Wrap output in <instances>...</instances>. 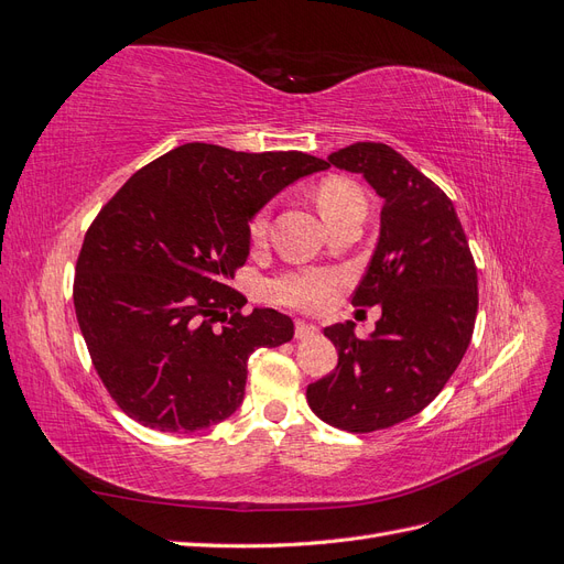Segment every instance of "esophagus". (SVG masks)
Returning <instances> with one entry per match:
<instances>
[{
  "label": "esophagus",
  "instance_id": "esophagus-1",
  "mask_svg": "<svg viewBox=\"0 0 564 564\" xmlns=\"http://www.w3.org/2000/svg\"><path fill=\"white\" fill-rule=\"evenodd\" d=\"M319 334V329L315 327V324H308V322H296V329H294V336L299 338V340H305V338H313V336H317Z\"/></svg>",
  "mask_w": 564,
  "mask_h": 564
}]
</instances>
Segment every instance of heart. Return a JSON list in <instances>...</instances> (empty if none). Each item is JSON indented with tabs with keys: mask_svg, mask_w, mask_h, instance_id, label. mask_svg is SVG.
<instances>
[{
	"mask_svg": "<svg viewBox=\"0 0 564 564\" xmlns=\"http://www.w3.org/2000/svg\"><path fill=\"white\" fill-rule=\"evenodd\" d=\"M315 202L322 216L327 218L346 207L365 204V195L352 181L329 176L317 185ZM268 226L265 212H259L249 220V242L253 247H261L268 240ZM338 284L340 280L332 270H289L268 284V296L270 301L303 313H322L329 305Z\"/></svg>",
	"mask_w": 564,
	"mask_h": 564,
	"instance_id": "heart-1",
	"label": "heart"
}]
</instances>
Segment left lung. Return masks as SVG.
Returning a JSON list of instances; mask_svg holds the SVG:
<instances>
[{"label":"left lung","mask_w":564,"mask_h":564,"mask_svg":"<svg viewBox=\"0 0 564 564\" xmlns=\"http://www.w3.org/2000/svg\"><path fill=\"white\" fill-rule=\"evenodd\" d=\"M329 162L383 197L381 237L352 305H381L369 338L355 324L324 329L338 365L305 398L334 429L373 433L412 419L445 388L468 350L477 268L452 199L386 143H352Z\"/></svg>","instance_id":"obj_1"}]
</instances>
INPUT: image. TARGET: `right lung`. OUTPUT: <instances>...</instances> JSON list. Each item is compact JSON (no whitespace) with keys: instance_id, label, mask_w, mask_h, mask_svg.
<instances>
[{"instance_id":"obj_1","label":"right lung","mask_w":564,"mask_h":564,"mask_svg":"<svg viewBox=\"0 0 564 564\" xmlns=\"http://www.w3.org/2000/svg\"><path fill=\"white\" fill-rule=\"evenodd\" d=\"M327 166L296 150L185 143L104 204L84 235L73 301L94 369L127 416L195 433L240 406L249 355L294 336L278 311L245 315V296L228 286L249 256V220Z\"/></svg>"}]
</instances>
